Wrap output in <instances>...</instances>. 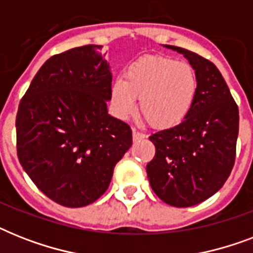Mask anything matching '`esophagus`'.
I'll return each instance as SVG.
<instances>
[{"instance_id": "1", "label": "esophagus", "mask_w": 253, "mask_h": 253, "mask_svg": "<svg viewBox=\"0 0 253 253\" xmlns=\"http://www.w3.org/2000/svg\"><path fill=\"white\" fill-rule=\"evenodd\" d=\"M144 138H146V135L143 134V132H139L138 130L132 128V139H134L135 142H136V140H140V139H144Z\"/></svg>"}]
</instances>
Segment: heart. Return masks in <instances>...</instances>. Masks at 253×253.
I'll list each match as a JSON object with an SVG mask.
<instances>
[{
	"label": "heart",
	"mask_w": 253,
	"mask_h": 253,
	"mask_svg": "<svg viewBox=\"0 0 253 253\" xmlns=\"http://www.w3.org/2000/svg\"><path fill=\"white\" fill-rule=\"evenodd\" d=\"M198 79L186 63L168 57L148 56L128 67L126 80L118 77L110 89L111 105L119 118L136 109L151 126H176L188 115L196 99Z\"/></svg>",
	"instance_id": "1"
}]
</instances>
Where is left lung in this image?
<instances>
[{"instance_id": "left-lung-1", "label": "left lung", "mask_w": 253, "mask_h": 253, "mask_svg": "<svg viewBox=\"0 0 253 253\" xmlns=\"http://www.w3.org/2000/svg\"><path fill=\"white\" fill-rule=\"evenodd\" d=\"M176 51L192 65L198 79L193 106L177 126L155 132L156 147L147 164L151 188L166 204L189 208L219 190L235 163L239 110L215 65L188 49Z\"/></svg>"}]
</instances>
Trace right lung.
I'll use <instances>...</instances> for the list:
<instances>
[{
	"mask_svg": "<svg viewBox=\"0 0 253 253\" xmlns=\"http://www.w3.org/2000/svg\"><path fill=\"white\" fill-rule=\"evenodd\" d=\"M101 48L49 57L18 107L19 163L41 192L67 208L98 200L132 144L130 126L107 113L113 75Z\"/></svg>",
	"mask_w": 253,
	"mask_h": 253,
	"instance_id": "obj_1",
	"label": "right lung"
}]
</instances>
